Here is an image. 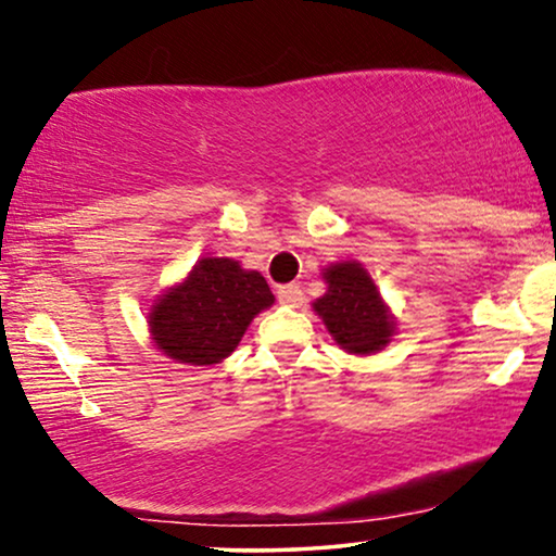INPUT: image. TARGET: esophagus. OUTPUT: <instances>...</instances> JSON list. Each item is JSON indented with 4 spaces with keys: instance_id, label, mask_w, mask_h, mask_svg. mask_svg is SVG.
Here are the masks:
<instances>
[{
    "instance_id": "1",
    "label": "esophagus",
    "mask_w": 556,
    "mask_h": 556,
    "mask_svg": "<svg viewBox=\"0 0 556 556\" xmlns=\"http://www.w3.org/2000/svg\"><path fill=\"white\" fill-rule=\"evenodd\" d=\"M278 301L283 303V306H301L303 303V291L299 283H288V286H280L278 288Z\"/></svg>"
}]
</instances>
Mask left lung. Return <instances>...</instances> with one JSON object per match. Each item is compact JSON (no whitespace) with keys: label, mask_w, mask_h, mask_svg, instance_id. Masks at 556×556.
<instances>
[{"label":"left lung","mask_w":556,"mask_h":556,"mask_svg":"<svg viewBox=\"0 0 556 556\" xmlns=\"http://www.w3.org/2000/svg\"><path fill=\"white\" fill-rule=\"evenodd\" d=\"M326 293L311 303L339 349L371 356L390 344L397 321L359 261H339L321 270Z\"/></svg>","instance_id":"obj_1"}]
</instances>
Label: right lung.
Returning a JSON list of instances; mask_svg holds the SVG:
<instances>
[{
  "label": "right lung",
  "mask_w": 556,
  "mask_h": 556,
  "mask_svg": "<svg viewBox=\"0 0 556 556\" xmlns=\"http://www.w3.org/2000/svg\"><path fill=\"white\" fill-rule=\"evenodd\" d=\"M276 295L257 270L232 257H200L179 283L156 295L147 314L151 344L189 367H215Z\"/></svg>",
  "instance_id": "obj_1"
}]
</instances>
